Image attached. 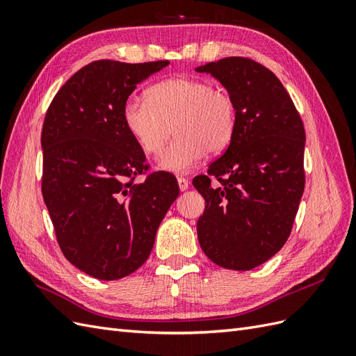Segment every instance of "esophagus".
<instances>
[{
    "mask_svg": "<svg viewBox=\"0 0 356 356\" xmlns=\"http://www.w3.org/2000/svg\"><path fill=\"white\" fill-rule=\"evenodd\" d=\"M178 187H179V190H181V191H186V190L190 187V182H188V179H187V178H182V177H179V178H178Z\"/></svg>",
    "mask_w": 356,
    "mask_h": 356,
    "instance_id": "34e87169",
    "label": "esophagus"
}]
</instances>
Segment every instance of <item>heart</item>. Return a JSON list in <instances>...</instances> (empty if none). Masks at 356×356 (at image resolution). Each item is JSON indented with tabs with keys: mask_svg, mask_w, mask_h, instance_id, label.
I'll return each instance as SVG.
<instances>
[{
	"mask_svg": "<svg viewBox=\"0 0 356 356\" xmlns=\"http://www.w3.org/2000/svg\"><path fill=\"white\" fill-rule=\"evenodd\" d=\"M147 99L129 98L123 122L138 147L148 156H159V169L187 174L204 153H220L229 147L238 124L232 96L200 79L175 77L159 81L147 90Z\"/></svg>",
	"mask_w": 356,
	"mask_h": 356,
	"instance_id": "b5f03b06",
	"label": "heart"
}]
</instances>
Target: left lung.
<instances>
[{
	"label": "left lung",
	"mask_w": 356,
	"mask_h": 356,
	"mask_svg": "<svg viewBox=\"0 0 356 356\" xmlns=\"http://www.w3.org/2000/svg\"><path fill=\"white\" fill-rule=\"evenodd\" d=\"M232 96L238 124L208 175L193 179L204 199L197 238L211 261L251 270L285 245L305 191L303 122L276 75L248 58H224L196 68ZM215 177L220 184L210 186Z\"/></svg>",
	"instance_id": "8db88e82"
}]
</instances>
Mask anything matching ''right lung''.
Masks as SVG:
<instances>
[{
    "label": "right lung",
    "instance_id": "add662e5",
    "mask_svg": "<svg viewBox=\"0 0 356 356\" xmlns=\"http://www.w3.org/2000/svg\"><path fill=\"white\" fill-rule=\"evenodd\" d=\"M168 65L95 60L62 86L46 113L42 199L63 255L101 281L147 261L179 195L174 177L161 172L134 184L148 166L122 114L136 86Z\"/></svg>",
    "mask_w": 356,
    "mask_h": 356
}]
</instances>
